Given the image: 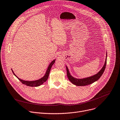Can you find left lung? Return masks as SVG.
I'll return each mask as SVG.
<instances>
[{"label":"left lung","instance_id":"8db88e82","mask_svg":"<svg viewBox=\"0 0 120 120\" xmlns=\"http://www.w3.org/2000/svg\"><path fill=\"white\" fill-rule=\"evenodd\" d=\"M107 54H106V57H107ZM106 63H107V58L106 59L103 68L97 74L93 76H91L90 77L82 79H78L73 77L72 76H71V75L70 74L68 68H67V67H66L68 78V79L69 80V81H70L71 82H72L73 84L76 86H86L88 85H90L94 83V82L97 81L101 78V77L102 75L103 74L105 70L106 66Z\"/></svg>","mask_w":120,"mask_h":120}]
</instances>
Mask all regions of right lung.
Masks as SVG:
<instances>
[{
  "mask_svg": "<svg viewBox=\"0 0 120 120\" xmlns=\"http://www.w3.org/2000/svg\"><path fill=\"white\" fill-rule=\"evenodd\" d=\"M55 62V60H53L51 64H49V66L47 68V70L46 72V73L45 74V75H44V77L41 78V79H40L39 80H35V81H25L22 79H19L18 77L16 75L14 74V73L13 72V70L11 69L13 73L14 74V75L16 76V77L22 83V84L26 85V86H39L40 85H41V84H42L43 83L45 82L48 79V77H49V73H50V70L51 69V68L52 67V65Z\"/></svg>",
  "mask_w": 120,
  "mask_h": 120,
  "instance_id": "obj_1",
  "label": "right lung"
}]
</instances>
